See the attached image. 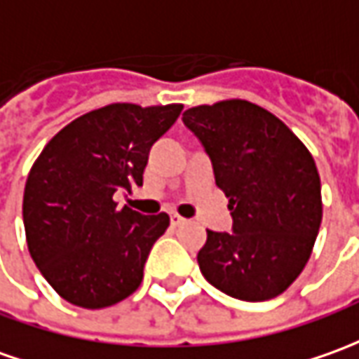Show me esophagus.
Returning <instances> with one entry per match:
<instances>
[{
	"mask_svg": "<svg viewBox=\"0 0 359 359\" xmlns=\"http://www.w3.org/2000/svg\"><path fill=\"white\" fill-rule=\"evenodd\" d=\"M184 224V218H180L179 214H170V226H175V228H179Z\"/></svg>",
	"mask_w": 359,
	"mask_h": 359,
	"instance_id": "1",
	"label": "esophagus"
}]
</instances>
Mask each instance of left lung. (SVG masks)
<instances>
[{
	"label": "left lung",
	"instance_id": "obj_1",
	"mask_svg": "<svg viewBox=\"0 0 359 359\" xmlns=\"http://www.w3.org/2000/svg\"><path fill=\"white\" fill-rule=\"evenodd\" d=\"M182 121L210 157L233 222L231 231L206 230L200 271L233 299L269 301L301 275L323 222L313 155L281 119L245 100L190 108Z\"/></svg>",
	"mask_w": 359,
	"mask_h": 359
}]
</instances>
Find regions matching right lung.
Listing matches in <instances>:
<instances>
[{"label":"right lung","instance_id":"add662e5","mask_svg":"<svg viewBox=\"0 0 359 359\" xmlns=\"http://www.w3.org/2000/svg\"><path fill=\"white\" fill-rule=\"evenodd\" d=\"M180 111V104H109L60 129L35 161L23 194L27 245L65 301L106 309L141 285L169 216L118 208L114 196L143 184L149 149Z\"/></svg>","mask_w":359,"mask_h":359}]
</instances>
